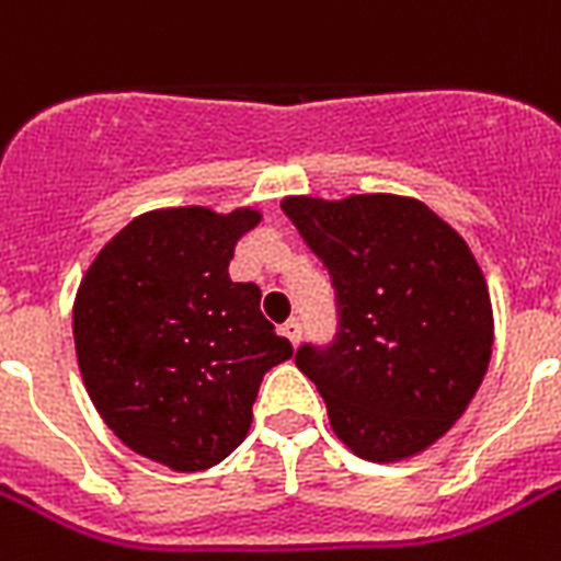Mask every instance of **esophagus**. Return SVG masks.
<instances>
[{"instance_id":"esophagus-1","label":"esophagus","mask_w":561,"mask_h":561,"mask_svg":"<svg viewBox=\"0 0 561 561\" xmlns=\"http://www.w3.org/2000/svg\"><path fill=\"white\" fill-rule=\"evenodd\" d=\"M279 332L285 334V337H288V341L294 343V346H297V343L302 341V323H299V320H288V323L282 325Z\"/></svg>"}]
</instances>
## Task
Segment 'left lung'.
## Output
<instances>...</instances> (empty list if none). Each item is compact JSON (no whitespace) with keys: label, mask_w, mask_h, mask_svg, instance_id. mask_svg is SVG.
<instances>
[{"label":"left lung","mask_w":561,"mask_h":561,"mask_svg":"<svg viewBox=\"0 0 561 561\" xmlns=\"http://www.w3.org/2000/svg\"><path fill=\"white\" fill-rule=\"evenodd\" d=\"M282 211L332 273L337 337L297 352L332 431L369 462L425 451L466 413L492 358V299L478 259L416 197L294 194Z\"/></svg>","instance_id":"8db88e82"}]
</instances>
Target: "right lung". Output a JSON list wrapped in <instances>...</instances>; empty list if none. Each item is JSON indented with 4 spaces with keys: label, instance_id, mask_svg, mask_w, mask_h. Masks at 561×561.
Returning <instances> with one entry per match:
<instances>
[{
    "label": "right lung",
    "instance_id": "right-lung-1",
    "mask_svg": "<svg viewBox=\"0 0 561 561\" xmlns=\"http://www.w3.org/2000/svg\"><path fill=\"white\" fill-rule=\"evenodd\" d=\"M262 211L153 209L101 247L72 308L78 367L107 427L148 460L203 471L244 443L264 373L294 355L262 290L229 279Z\"/></svg>",
    "mask_w": 561,
    "mask_h": 561
}]
</instances>
